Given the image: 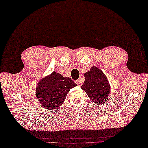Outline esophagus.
Returning a JSON list of instances; mask_svg holds the SVG:
<instances>
[{
    "label": "esophagus",
    "instance_id": "1",
    "mask_svg": "<svg viewBox=\"0 0 148 148\" xmlns=\"http://www.w3.org/2000/svg\"><path fill=\"white\" fill-rule=\"evenodd\" d=\"M82 79H81V78H79V79H78V80H76V84H77V86H82Z\"/></svg>",
    "mask_w": 148,
    "mask_h": 148
}]
</instances>
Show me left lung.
Returning a JSON list of instances; mask_svg holds the SVG:
<instances>
[{
    "instance_id": "left-lung-1",
    "label": "left lung",
    "mask_w": 148,
    "mask_h": 148,
    "mask_svg": "<svg viewBox=\"0 0 148 148\" xmlns=\"http://www.w3.org/2000/svg\"><path fill=\"white\" fill-rule=\"evenodd\" d=\"M85 80L81 87L92 101L98 104L107 101L110 87L106 76L98 68L93 66L84 74Z\"/></svg>"
}]
</instances>
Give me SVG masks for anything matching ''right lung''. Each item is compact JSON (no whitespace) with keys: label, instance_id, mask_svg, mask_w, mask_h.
Listing matches in <instances>:
<instances>
[{"label":"right lung","instance_id":"1","mask_svg":"<svg viewBox=\"0 0 148 148\" xmlns=\"http://www.w3.org/2000/svg\"><path fill=\"white\" fill-rule=\"evenodd\" d=\"M76 86L70 78L63 77L56 71L42 79L36 87V96L44 108L58 109L71 89Z\"/></svg>","mask_w":148,"mask_h":148}]
</instances>
